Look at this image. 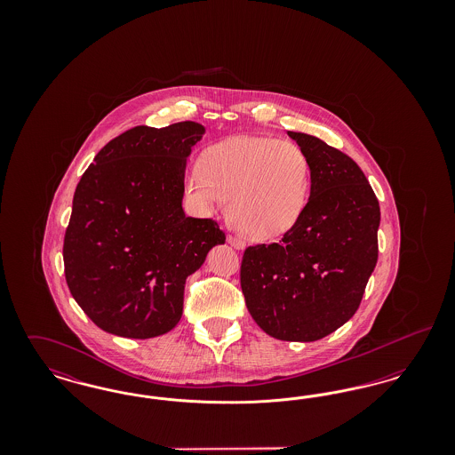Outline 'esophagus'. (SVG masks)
Masks as SVG:
<instances>
[{"mask_svg": "<svg viewBox=\"0 0 455 455\" xmlns=\"http://www.w3.org/2000/svg\"><path fill=\"white\" fill-rule=\"evenodd\" d=\"M227 240H228V243H230L234 249H237V251H243V249H245V242H243L242 238L235 237V235H228Z\"/></svg>", "mask_w": 455, "mask_h": 455, "instance_id": "obj_1", "label": "esophagus"}]
</instances>
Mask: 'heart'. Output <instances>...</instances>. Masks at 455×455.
Returning a JSON list of instances; mask_svg holds the SVG:
<instances>
[{"mask_svg": "<svg viewBox=\"0 0 455 455\" xmlns=\"http://www.w3.org/2000/svg\"><path fill=\"white\" fill-rule=\"evenodd\" d=\"M206 210L232 201L230 220L245 237L271 240L290 232L310 197V162L290 140L232 136L213 145L186 179Z\"/></svg>", "mask_w": 455, "mask_h": 455, "instance_id": "1", "label": "heart"}]
</instances>
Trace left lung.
I'll return each instance as SVG.
<instances>
[{
    "mask_svg": "<svg viewBox=\"0 0 455 455\" xmlns=\"http://www.w3.org/2000/svg\"><path fill=\"white\" fill-rule=\"evenodd\" d=\"M288 136L310 162L308 204L278 243L245 249L240 286L266 334L308 343L358 310L379 258L380 206L347 155L305 132Z\"/></svg>",
    "mask_w": 455,
    "mask_h": 455,
    "instance_id": "left-lung-1",
    "label": "left lung"
}]
</instances>
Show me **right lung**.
Returning <instances> with one entry per match:
<instances>
[{"label": "right lung", "mask_w": 455, "mask_h": 455, "mask_svg": "<svg viewBox=\"0 0 455 455\" xmlns=\"http://www.w3.org/2000/svg\"><path fill=\"white\" fill-rule=\"evenodd\" d=\"M204 126H136L95 155L73 196L63 259L68 288L102 331L148 339L182 317L184 286L225 234L186 217L184 173Z\"/></svg>", "instance_id": "1"}]
</instances>
